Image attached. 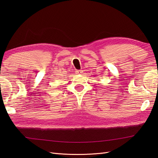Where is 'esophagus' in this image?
Returning a JSON list of instances; mask_svg holds the SVG:
<instances>
[{
	"instance_id": "34e87169",
	"label": "esophagus",
	"mask_w": 158,
	"mask_h": 158,
	"mask_svg": "<svg viewBox=\"0 0 158 158\" xmlns=\"http://www.w3.org/2000/svg\"><path fill=\"white\" fill-rule=\"evenodd\" d=\"M82 73H83L82 70H76V74H82Z\"/></svg>"
}]
</instances>
